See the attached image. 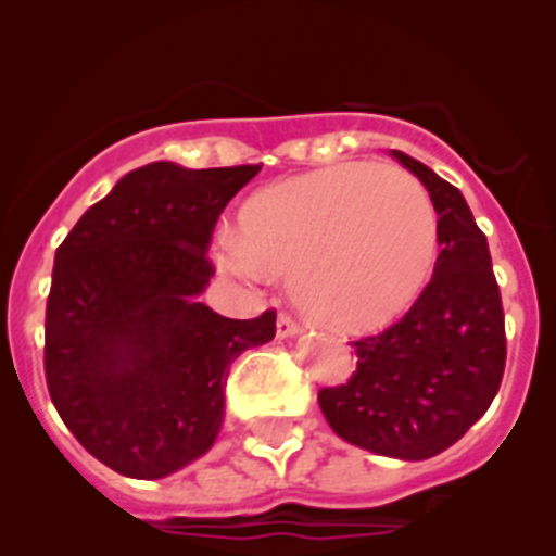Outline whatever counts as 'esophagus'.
Returning a JSON list of instances; mask_svg holds the SVG:
<instances>
[{"instance_id":"esophagus-1","label":"esophagus","mask_w":556,"mask_h":556,"mask_svg":"<svg viewBox=\"0 0 556 556\" xmlns=\"http://www.w3.org/2000/svg\"><path fill=\"white\" fill-rule=\"evenodd\" d=\"M301 330V325H299V319L293 317V314L290 312H279L277 314V336L279 339H288V336H295Z\"/></svg>"}]
</instances>
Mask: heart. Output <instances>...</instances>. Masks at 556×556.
Instances as JSON below:
<instances>
[{
    "instance_id": "b5f03b06",
    "label": "heart",
    "mask_w": 556,
    "mask_h": 556,
    "mask_svg": "<svg viewBox=\"0 0 556 556\" xmlns=\"http://www.w3.org/2000/svg\"><path fill=\"white\" fill-rule=\"evenodd\" d=\"M439 217L414 174L339 164L261 188L239 212L237 271L293 274L299 304L339 330H371L403 314L428 285Z\"/></svg>"
}]
</instances>
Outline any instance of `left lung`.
Returning a JSON list of instances; mask_svg holds the SVG:
<instances>
[{
  "label": "left lung",
  "mask_w": 556,
  "mask_h": 556,
  "mask_svg": "<svg viewBox=\"0 0 556 556\" xmlns=\"http://www.w3.org/2000/svg\"><path fill=\"white\" fill-rule=\"evenodd\" d=\"M439 212L433 279L382 333L352 341L357 368L323 387L336 435L374 454L428 459L457 444L490 408L506 371V317L486 237L452 182L406 153Z\"/></svg>",
  "instance_id": "8db88e82"
}]
</instances>
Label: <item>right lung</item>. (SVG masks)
<instances>
[{
    "mask_svg": "<svg viewBox=\"0 0 556 556\" xmlns=\"http://www.w3.org/2000/svg\"><path fill=\"white\" fill-rule=\"evenodd\" d=\"M257 164L155 161L93 204L55 250L45 382L83 450L131 479L201 457L223 422L231 363L277 333V312L228 319L199 301L206 250Z\"/></svg>",
    "mask_w": 556,
    "mask_h": 556,
    "instance_id": "right-lung-1",
    "label": "right lung"
}]
</instances>
